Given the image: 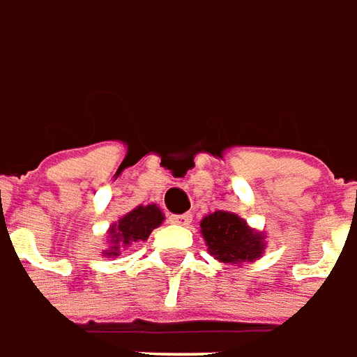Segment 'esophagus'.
Returning <instances> with one entry per match:
<instances>
[{"label":"esophagus","mask_w":357,"mask_h":357,"mask_svg":"<svg viewBox=\"0 0 357 357\" xmlns=\"http://www.w3.org/2000/svg\"><path fill=\"white\" fill-rule=\"evenodd\" d=\"M169 221L173 225H181V227H188L192 223V215L190 213H183V215H171Z\"/></svg>","instance_id":"obj_1"}]
</instances>
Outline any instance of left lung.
Listing matches in <instances>:
<instances>
[{
    "mask_svg": "<svg viewBox=\"0 0 357 357\" xmlns=\"http://www.w3.org/2000/svg\"><path fill=\"white\" fill-rule=\"evenodd\" d=\"M199 232L209 255L225 265L254 264L265 252V232L255 231L232 211L217 209L199 221Z\"/></svg>",
    "mask_w": 357,
    "mask_h": 357,
    "instance_id": "left-lung-1",
    "label": "left lung"
}]
</instances>
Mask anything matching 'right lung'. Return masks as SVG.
Instances as JSON below:
<instances>
[{"instance_id": "add662e5", "label": "right lung", "mask_w": 357, "mask_h": 357, "mask_svg": "<svg viewBox=\"0 0 357 357\" xmlns=\"http://www.w3.org/2000/svg\"><path fill=\"white\" fill-rule=\"evenodd\" d=\"M165 215L159 209L158 204L148 206H136L128 213L119 217L117 223H113L107 229V244L103 250L105 257H117L121 250L132 246L136 242H146L153 229H158L163 223Z\"/></svg>"}]
</instances>
